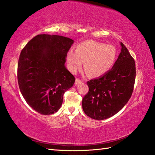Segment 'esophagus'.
I'll use <instances>...</instances> for the list:
<instances>
[{
	"label": "esophagus",
	"mask_w": 155,
	"mask_h": 155,
	"mask_svg": "<svg viewBox=\"0 0 155 155\" xmlns=\"http://www.w3.org/2000/svg\"><path fill=\"white\" fill-rule=\"evenodd\" d=\"M81 80H79V79H75V85H78V84H81Z\"/></svg>",
	"instance_id": "obj_1"
}]
</instances>
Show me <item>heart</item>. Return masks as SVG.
Instances as JSON below:
<instances>
[{"label": "heart", "mask_w": 155, "mask_h": 155, "mask_svg": "<svg viewBox=\"0 0 155 155\" xmlns=\"http://www.w3.org/2000/svg\"><path fill=\"white\" fill-rule=\"evenodd\" d=\"M117 51L111 45L89 40L78 45L76 51L71 49L67 54L68 68L72 73L80 69L84 62V71L90 77H100L115 64Z\"/></svg>", "instance_id": "b5f03b06"}]
</instances>
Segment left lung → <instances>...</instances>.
<instances>
[{"label": "left lung", "mask_w": 155, "mask_h": 155, "mask_svg": "<svg viewBox=\"0 0 155 155\" xmlns=\"http://www.w3.org/2000/svg\"><path fill=\"white\" fill-rule=\"evenodd\" d=\"M121 52L112 69L87 81L89 91L82 100L86 115L96 120L110 117L123 109L132 94L136 65L129 51L120 42Z\"/></svg>", "instance_id": "left-lung-1"}]
</instances>
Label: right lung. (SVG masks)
Wrapping results in <instances>:
<instances>
[{
	"label": "right lung",
	"instance_id": "add662e5",
	"mask_svg": "<svg viewBox=\"0 0 155 155\" xmlns=\"http://www.w3.org/2000/svg\"><path fill=\"white\" fill-rule=\"evenodd\" d=\"M74 43L65 36L40 34L21 52L17 68L20 91L26 103L42 115L58 111L64 93L75 82L74 76L65 65Z\"/></svg>",
	"mask_w": 155,
	"mask_h": 155
}]
</instances>
